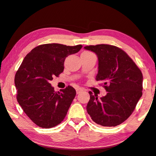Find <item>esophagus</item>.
<instances>
[{
  "label": "esophagus",
  "instance_id": "34e87169",
  "mask_svg": "<svg viewBox=\"0 0 156 156\" xmlns=\"http://www.w3.org/2000/svg\"><path fill=\"white\" fill-rule=\"evenodd\" d=\"M84 89L82 88H76V93L77 94H78V93H80V92H82V91H83Z\"/></svg>",
  "mask_w": 156,
  "mask_h": 156
}]
</instances>
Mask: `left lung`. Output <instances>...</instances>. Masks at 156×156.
<instances>
[{"label": "left lung", "mask_w": 156, "mask_h": 156, "mask_svg": "<svg viewBox=\"0 0 156 156\" xmlns=\"http://www.w3.org/2000/svg\"><path fill=\"white\" fill-rule=\"evenodd\" d=\"M96 54L98 71L95 79L103 82L107 94L98 98L90 91L87 112L95 123L112 127L128 119L142 96L143 74L123 50L100 44L84 47Z\"/></svg>", "instance_id": "1"}]
</instances>
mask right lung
I'll use <instances>...</instances> for the list:
<instances>
[{
  "label": "right lung",
  "instance_id": "add662e5",
  "mask_svg": "<svg viewBox=\"0 0 156 156\" xmlns=\"http://www.w3.org/2000/svg\"><path fill=\"white\" fill-rule=\"evenodd\" d=\"M82 47L59 43L38 45L25 57L16 72L18 102L39 127H55L65 118L76 95V90L68 86L61 92H55L49 82L63 71L66 57L78 53Z\"/></svg>",
  "mask_w": 156,
  "mask_h": 156
}]
</instances>
